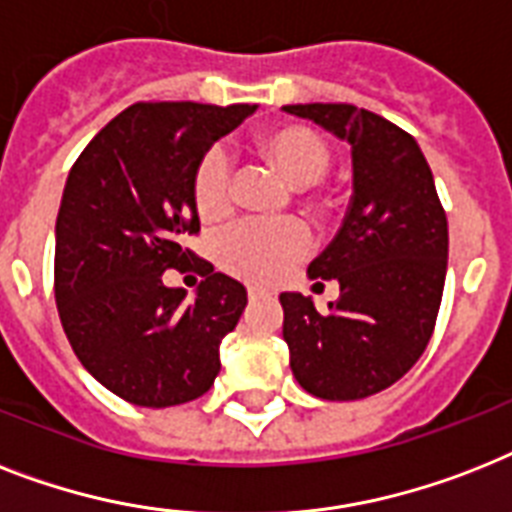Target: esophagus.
Returning <instances> with one entry per match:
<instances>
[{
    "label": "esophagus",
    "instance_id": "esophagus-1",
    "mask_svg": "<svg viewBox=\"0 0 512 512\" xmlns=\"http://www.w3.org/2000/svg\"><path fill=\"white\" fill-rule=\"evenodd\" d=\"M249 299H252V302H255V299H260V297H265V294H268V292H265V289H255V286H249Z\"/></svg>",
    "mask_w": 512,
    "mask_h": 512
}]
</instances>
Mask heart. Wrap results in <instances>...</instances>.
I'll return each instance as SVG.
<instances>
[{"label":"heart","instance_id":"b5f03b06","mask_svg":"<svg viewBox=\"0 0 512 512\" xmlns=\"http://www.w3.org/2000/svg\"><path fill=\"white\" fill-rule=\"evenodd\" d=\"M257 149L292 189L318 184L331 162V149L326 141L305 126L273 128L257 141ZM231 202V162L223 149H210L194 170V207L199 218L215 223L231 213ZM307 249L310 236L297 223H242L223 234L218 244V260L234 276L255 284H270L286 276L307 255Z\"/></svg>","mask_w":512,"mask_h":512}]
</instances>
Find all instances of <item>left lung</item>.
Masks as SVG:
<instances>
[{
	"instance_id": "left-lung-1",
	"label": "left lung",
	"mask_w": 512,
	"mask_h": 512,
	"mask_svg": "<svg viewBox=\"0 0 512 512\" xmlns=\"http://www.w3.org/2000/svg\"><path fill=\"white\" fill-rule=\"evenodd\" d=\"M352 147V197L334 242L307 276L336 281L326 313L281 294L289 365L331 402L363 400L400 381L434 334L447 276V215L413 136L355 105H286Z\"/></svg>"
}]
</instances>
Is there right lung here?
<instances>
[{
	"label": "right lung",
	"instance_id": "obj_1",
	"mask_svg": "<svg viewBox=\"0 0 512 512\" xmlns=\"http://www.w3.org/2000/svg\"><path fill=\"white\" fill-rule=\"evenodd\" d=\"M257 105L139 102L70 168L54 226V299L68 342L99 384L131 405L197 400L220 371L247 289L184 249L197 234L194 170ZM194 262L189 300L161 273Z\"/></svg>",
	"mask_w": 512,
	"mask_h": 512
}]
</instances>
